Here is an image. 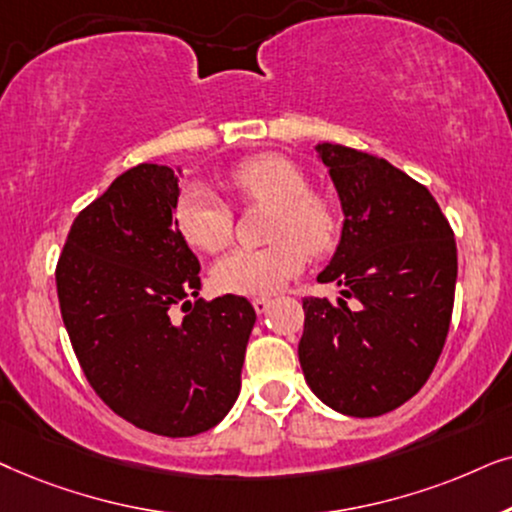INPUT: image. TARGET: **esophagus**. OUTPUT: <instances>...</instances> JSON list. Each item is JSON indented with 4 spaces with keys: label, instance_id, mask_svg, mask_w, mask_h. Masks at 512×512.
Listing matches in <instances>:
<instances>
[{
    "label": "esophagus",
    "instance_id": "esophagus-1",
    "mask_svg": "<svg viewBox=\"0 0 512 512\" xmlns=\"http://www.w3.org/2000/svg\"><path fill=\"white\" fill-rule=\"evenodd\" d=\"M252 306H255L257 313H267L271 306V297H255L252 299Z\"/></svg>",
    "mask_w": 512,
    "mask_h": 512
}]
</instances>
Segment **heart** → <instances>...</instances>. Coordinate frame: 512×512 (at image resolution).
<instances>
[{"label":"heart","instance_id":"obj_1","mask_svg":"<svg viewBox=\"0 0 512 512\" xmlns=\"http://www.w3.org/2000/svg\"><path fill=\"white\" fill-rule=\"evenodd\" d=\"M227 182L243 203H267L269 217L262 248H238L213 267L217 290L231 295H269L283 288L306 264V250L323 255L335 245L339 215L323 196L313 194L309 177L281 154H257L229 170ZM173 222L194 248L220 252L234 234V210L213 189L187 182L175 196Z\"/></svg>","mask_w":512,"mask_h":512}]
</instances>
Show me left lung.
Wrapping results in <instances>:
<instances>
[{
  "mask_svg": "<svg viewBox=\"0 0 512 512\" xmlns=\"http://www.w3.org/2000/svg\"><path fill=\"white\" fill-rule=\"evenodd\" d=\"M344 210L342 241L320 283L342 297H304L299 363L311 391L349 417H379L421 391L445 346L456 243L433 194L386 159L318 145ZM346 298H358L351 310Z\"/></svg>",
  "mask_w": 512,
  "mask_h": 512,
  "instance_id": "1",
  "label": "left lung"
}]
</instances>
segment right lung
<instances>
[{
    "label": "right lung",
    "instance_id": "right-lung-1",
    "mask_svg": "<svg viewBox=\"0 0 512 512\" xmlns=\"http://www.w3.org/2000/svg\"><path fill=\"white\" fill-rule=\"evenodd\" d=\"M177 192L168 166L121 173L74 217L56 285L72 349L102 403L142 431L189 438L220 424L238 398L257 316L238 295L191 302L201 264L173 222Z\"/></svg>",
    "mask_w": 512,
    "mask_h": 512
}]
</instances>
